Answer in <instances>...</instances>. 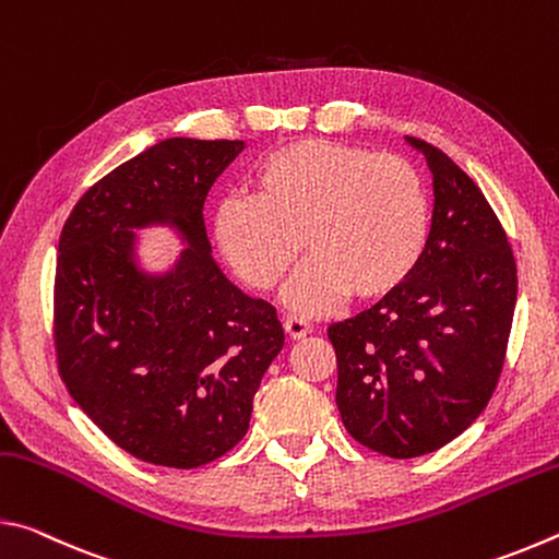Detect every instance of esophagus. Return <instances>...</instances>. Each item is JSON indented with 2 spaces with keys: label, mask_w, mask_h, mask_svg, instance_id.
Returning a JSON list of instances; mask_svg holds the SVG:
<instances>
[{
  "label": "esophagus",
  "mask_w": 559,
  "mask_h": 559,
  "mask_svg": "<svg viewBox=\"0 0 559 559\" xmlns=\"http://www.w3.org/2000/svg\"><path fill=\"white\" fill-rule=\"evenodd\" d=\"M283 328H286V333H288V337H290V340H300V337H306V335L310 333V330H313V328H310L308 320H302V318H293V316L283 320Z\"/></svg>",
  "instance_id": "34e87169"
}]
</instances>
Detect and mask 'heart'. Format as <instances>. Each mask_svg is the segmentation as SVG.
<instances>
[{"label": "heart", "mask_w": 559, "mask_h": 559, "mask_svg": "<svg viewBox=\"0 0 559 559\" xmlns=\"http://www.w3.org/2000/svg\"><path fill=\"white\" fill-rule=\"evenodd\" d=\"M427 185L412 163L370 147L296 140L253 173L251 197H226L214 241L246 286L273 290L300 246L310 257L286 290L290 310L325 313L340 300L400 290L429 239Z\"/></svg>", "instance_id": "b5f03b06"}]
</instances>
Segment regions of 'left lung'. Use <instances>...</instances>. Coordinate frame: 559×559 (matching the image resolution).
Returning a JSON list of instances; mask_svg holds the SVG:
<instances>
[{
	"mask_svg": "<svg viewBox=\"0 0 559 559\" xmlns=\"http://www.w3.org/2000/svg\"><path fill=\"white\" fill-rule=\"evenodd\" d=\"M409 143L433 175L421 263L392 296L328 328L345 429L390 459L447 447L486 409L518 298L513 249L484 192L439 147Z\"/></svg>",
	"mask_w": 559,
	"mask_h": 559,
	"instance_id": "obj_1",
	"label": "left lung"
}]
</instances>
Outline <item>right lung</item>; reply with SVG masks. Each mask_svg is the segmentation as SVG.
I'll use <instances>...</instances> for the list:
<instances>
[{
  "label": "right lung",
  "mask_w": 559,
  "mask_h": 559,
  "mask_svg": "<svg viewBox=\"0 0 559 559\" xmlns=\"http://www.w3.org/2000/svg\"><path fill=\"white\" fill-rule=\"evenodd\" d=\"M241 140L167 138L98 179L59 239L56 362L73 402L122 451L197 468L249 431L263 372L283 347L276 308L224 276L204 200ZM167 223L188 249L150 277L132 228Z\"/></svg>",
  "instance_id": "1"
}]
</instances>
